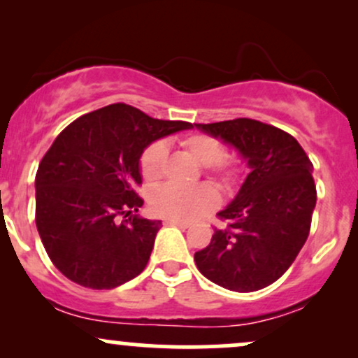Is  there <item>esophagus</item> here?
Returning <instances> with one entry per match:
<instances>
[{"mask_svg": "<svg viewBox=\"0 0 358 358\" xmlns=\"http://www.w3.org/2000/svg\"><path fill=\"white\" fill-rule=\"evenodd\" d=\"M165 224L166 225H176V227H180V229H188L190 227V224H188V222H183V220H176V219H165Z\"/></svg>", "mask_w": 358, "mask_h": 358, "instance_id": "obj_1", "label": "esophagus"}]
</instances>
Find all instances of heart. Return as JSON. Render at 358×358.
Instances as JSON below:
<instances>
[{"instance_id":"obj_1","label":"heart","mask_w":358,"mask_h":358,"mask_svg":"<svg viewBox=\"0 0 358 358\" xmlns=\"http://www.w3.org/2000/svg\"><path fill=\"white\" fill-rule=\"evenodd\" d=\"M185 150L190 153L202 166L219 178L222 185H232L239 175V166L234 162L224 159V145L217 138L208 134H190L182 141ZM166 162V148L156 141L141 155V175L146 182H156L163 175ZM219 203V195L210 185L196 187H178L163 185L156 188L151 196V207L158 215L176 220H193L202 213L212 210Z\"/></svg>"}]
</instances>
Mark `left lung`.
<instances>
[{
  "mask_svg": "<svg viewBox=\"0 0 358 358\" xmlns=\"http://www.w3.org/2000/svg\"><path fill=\"white\" fill-rule=\"evenodd\" d=\"M195 127L232 146L250 170L219 212L227 229H217L195 252L196 268L225 289H262L286 273L308 239L316 205L313 165L291 134L256 119Z\"/></svg>",
  "mask_w": 358,
  "mask_h": 358,
  "instance_id": "1",
  "label": "left lung"
}]
</instances>
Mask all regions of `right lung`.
Returning <instances> with one entry per match:
<instances>
[{"mask_svg":"<svg viewBox=\"0 0 358 358\" xmlns=\"http://www.w3.org/2000/svg\"><path fill=\"white\" fill-rule=\"evenodd\" d=\"M190 122L162 121L117 104L84 114L57 136L35 176V222L55 268L92 289L136 278L150 261L162 220L133 215L143 205V151ZM130 219L118 222V217Z\"/></svg>","mask_w":358,"mask_h":358,"instance_id":"right-lung-1","label":"right lung"}]
</instances>
